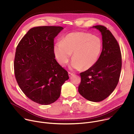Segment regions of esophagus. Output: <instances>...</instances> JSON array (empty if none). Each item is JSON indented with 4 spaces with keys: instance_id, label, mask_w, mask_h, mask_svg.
<instances>
[{
    "instance_id": "esophagus-1",
    "label": "esophagus",
    "mask_w": 134,
    "mask_h": 134,
    "mask_svg": "<svg viewBox=\"0 0 134 134\" xmlns=\"http://www.w3.org/2000/svg\"><path fill=\"white\" fill-rule=\"evenodd\" d=\"M68 74H69V76H71V75H72L73 74V73L72 72H68Z\"/></svg>"
}]
</instances>
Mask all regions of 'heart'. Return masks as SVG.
I'll return each mask as SVG.
<instances>
[{"instance_id":"obj_1","label":"heart","mask_w":134,"mask_h":134,"mask_svg":"<svg viewBox=\"0 0 134 134\" xmlns=\"http://www.w3.org/2000/svg\"><path fill=\"white\" fill-rule=\"evenodd\" d=\"M102 48L100 38L84 32H73L64 36L61 43L55 44L54 51L62 66L66 65L72 55V66L87 70L97 62Z\"/></svg>"}]
</instances>
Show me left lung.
Here are the masks:
<instances>
[{"label":"left lung","mask_w":134,"mask_h":134,"mask_svg":"<svg viewBox=\"0 0 134 134\" xmlns=\"http://www.w3.org/2000/svg\"><path fill=\"white\" fill-rule=\"evenodd\" d=\"M102 34V49L95 64L80 74L78 91L85 99L99 102L116 88L120 77L122 61L118 43L110 31L102 25L93 26Z\"/></svg>","instance_id":"1"}]
</instances>
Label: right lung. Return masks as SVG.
<instances>
[{"label":"right lung","mask_w":134,"mask_h":134,"mask_svg":"<svg viewBox=\"0 0 134 134\" xmlns=\"http://www.w3.org/2000/svg\"><path fill=\"white\" fill-rule=\"evenodd\" d=\"M61 26L30 29L18 43L14 66L17 82L31 100L47 105L57 101L68 73L55 59L54 39Z\"/></svg>","instance_id":"1"}]
</instances>
